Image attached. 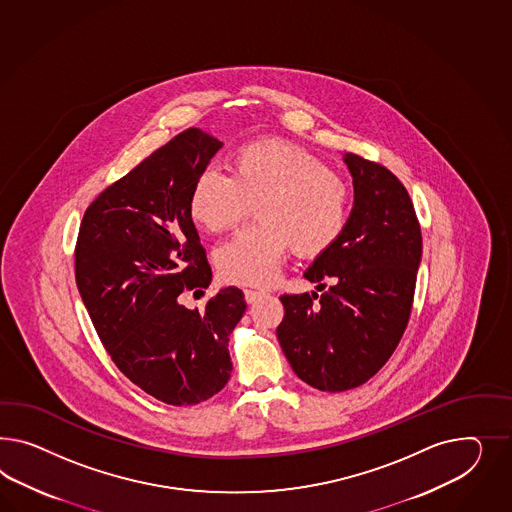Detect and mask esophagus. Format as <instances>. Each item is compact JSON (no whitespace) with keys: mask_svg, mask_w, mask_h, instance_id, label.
<instances>
[{"mask_svg":"<svg viewBox=\"0 0 512 512\" xmlns=\"http://www.w3.org/2000/svg\"><path fill=\"white\" fill-rule=\"evenodd\" d=\"M263 296V291H251V289H246V291H244V298H246V302H248V304H255V302H257V300H261Z\"/></svg>","mask_w":512,"mask_h":512,"instance_id":"1","label":"esophagus"}]
</instances>
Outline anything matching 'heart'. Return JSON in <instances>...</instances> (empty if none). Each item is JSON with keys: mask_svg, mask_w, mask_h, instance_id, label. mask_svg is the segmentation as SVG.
<instances>
[{"mask_svg": "<svg viewBox=\"0 0 512 512\" xmlns=\"http://www.w3.org/2000/svg\"><path fill=\"white\" fill-rule=\"evenodd\" d=\"M255 205L259 223L216 249L221 277L238 285H268L287 249L315 259L343 236L350 186L343 175L285 139H257L236 149L231 175L207 169L194 182L190 216L210 233L246 220Z\"/></svg>", "mask_w": 512, "mask_h": 512, "instance_id": "1", "label": "heart"}]
</instances>
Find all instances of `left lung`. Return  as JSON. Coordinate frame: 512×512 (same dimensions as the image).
I'll return each mask as SVG.
<instances>
[{
    "label": "left lung",
    "instance_id": "obj_1",
    "mask_svg": "<svg viewBox=\"0 0 512 512\" xmlns=\"http://www.w3.org/2000/svg\"><path fill=\"white\" fill-rule=\"evenodd\" d=\"M354 208L337 244L305 279L322 294H285L277 339L292 371L320 391L365 384L408 326L423 238L414 203L387 167L348 152Z\"/></svg>",
    "mask_w": 512,
    "mask_h": 512
}]
</instances>
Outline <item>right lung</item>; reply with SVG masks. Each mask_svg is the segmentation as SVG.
<instances>
[{
	"mask_svg": "<svg viewBox=\"0 0 512 512\" xmlns=\"http://www.w3.org/2000/svg\"><path fill=\"white\" fill-rule=\"evenodd\" d=\"M220 147L199 128L169 139L87 207L74 248L76 285L111 361L171 406L208 401L227 384L229 335L246 311L236 287L203 313L179 304L182 292L210 285L188 205Z\"/></svg>",
	"mask_w": 512,
	"mask_h": 512,
	"instance_id": "1",
	"label": "right lung"
}]
</instances>
